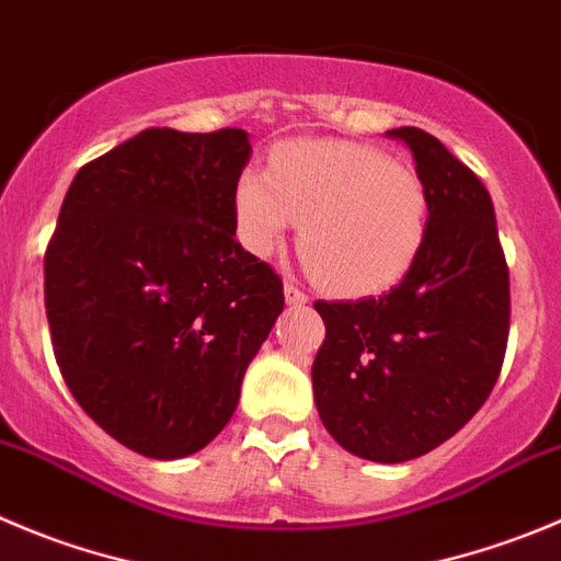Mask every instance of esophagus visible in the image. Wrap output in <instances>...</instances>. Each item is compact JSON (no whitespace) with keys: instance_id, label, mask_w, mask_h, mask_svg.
I'll return each mask as SVG.
<instances>
[{"instance_id":"esophagus-1","label":"esophagus","mask_w":561,"mask_h":561,"mask_svg":"<svg viewBox=\"0 0 561 561\" xmlns=\"http://www.w3.org/2000/svg\"><path fill=\"white\" fill-rule=\"evenodd\" d=\"M284 295H286V302H289V306H295V308L308 306V295L300 289V286L295 284V280H286V284H284Z\"/></svg>"}]
</instances>
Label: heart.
I'll return each instance as SVG.
<instances>
[{
	"label": "heart",
	"instance_id": "1",
	"mask_svg": "<svg viewBox=\"0 0 561 561\" xmlns=\"http://www.w3.org/2000/svg\"><path fill=\"white\" fill-rule=\"evenodd\" d=\"M239 239L272 255L300 220L297 250L322 289L371 295L402 280L424 248L430 192L408 164L344 140L277 146L266 173L244 170L233 190Z\"/></svg>",
	"mask_w": 561,
	"mask_h": 561
}]
</instances>
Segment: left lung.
<instances>
[{"label":"left lung","instance_id":"1","mask_svg":"<svg viewBox=\"0 0 561 561\" xmlns=\"http://www.w3.org/2000/svg\"><path fill=\"white\" fill-rule=\"evenodd\" d=\"M430 192V228L408 275L382 297L324 302L313 402L352 455L404 462L473 419L499 380L510 335V270L482 181L437 137L402 126Z\"/></svg>","mask_w":561,"mask_h":561}]
</instances>
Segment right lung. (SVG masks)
I'll use <instances>...</instances> for the list:
<instances>
[{"label":"right lung","instance_id":"right-lung-1","mask_svg":"<svg viewBox=\"0 0 561 561\" xmlns=\"http://www.w3.org/2000/svg\"><path fill=\"white\" fill-rule=\"evenodd\" d=\"M248 131L146 129L84 164L46 248L62 380L84 413L153 460L220 435L284 284L237 242Z\"/></svg>","mask_w":561,"mask_h":561}]
</instances>
